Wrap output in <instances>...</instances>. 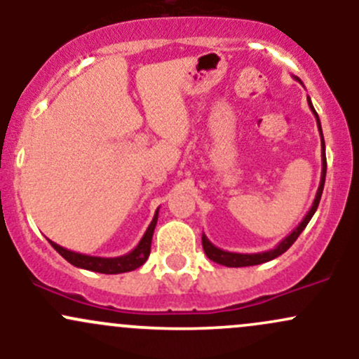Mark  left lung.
<instances>
[{
    "label": "left lung",
    "instance_id": "left-lung-1",
    "mask_svg": "<svg viewBox=\"0 0 359 359\" xmlns=\"http://www.w3.org/2000/svg\"><path fill=\"white\" fill-rule=\"evenodd\" d=\"M297 81L302 83L299 78H297ZM307 104H309L311 111H313L314 118H316V121H318V130H320V135H321V180H320V186H318L316 198H314L313 206H311L309 212L306 213V217H304V219H302V222H300L299 226H297L295 229H293L292 233L288 234V236L285 238L283 241H280V243H278V247H274L273 250H267V252H260V253H236V252H227V250L217 248L215 245H213L212 241H210L208 238H206L205 234H203V236H201L203 250H205L206 257H208L210 260H213V262L220 264V266H227V267H247V266H257V264L269 262V260L276 259V257H280L281 253L287 252V250L290 248L293 243H295V240H297V238H299V234L302 233L304 229H306V226H307V224H309V220L313 219L314 212H316L318 205H320L321 194H323L325 177H327V154H325V140H323V133H321L320 118H318V114H316V111H314L313 104H311L309 97H307Z\"/></svg>",
    "mask_w": 359,
    "mask_h": 359
}]
</instances>
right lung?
I'll list each match as a JSON object with an SVG mask.
<instances>
[{"label":"right lung","mask_w":359,"mask_h":359,"mask_svg":"<svg viewBox=\"0 0 359 359\" xmlns=\"http://www.w3.org/2000/svg\"><path fill=\"white\" fill-rule=\"evenodd\" d=\"M158 222V210L154 213L153 220H151L149 227L144 233L142 240L139 241L135 248L132 252H128L126 255L121 257H92V255H85V253H78V252H71V250L60 247V245L53 243L50 241L53 248L67 260L69 264H72L74 267H81V269L86 271H95V273H102V274H119V273H128V271L137 269V267L142 266L144 262L147 260L151 253V241H153V233L154 227H156Z\"/></svg>","instance_id":"add662e5"}]
</instances>
